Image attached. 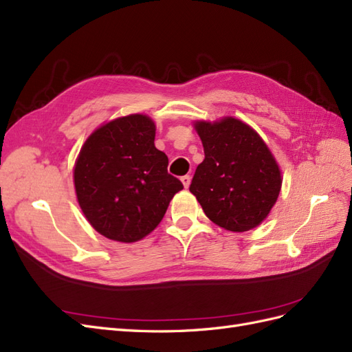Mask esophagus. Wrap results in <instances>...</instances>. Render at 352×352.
<instances>
[{
  "label": "esophagus",
  "mask_w": 352,
  "mask_h": 352,
  "mask_svg": "<svg viewBox=\"0 0 352 352\" xmlns=\"http://www.w3.org/2000/svg\"><path fill=\"white\" fill-rule=\"evenodd\" d=\"M180 182L184 184V186H185V188H188V186H189V184H191V177H189L188 175H185V176L180 177Z\"/></svg>",
  "instance_id": "obj_1"
}]
</instances>
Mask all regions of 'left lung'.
Returning <instances> with one entry per match:
<instances>
[{"label": "left lung", "mask_w": 352, "mask_h": 352, "mask_svg": "<svg viewBox=\"0 0 352 352\" xmlns=\"http://www.w3.org/2000/svg\"><path fill=\"white\" fill-rule=\"evenodd\" d=\"M194 127L204 160L189 191L216 225L232 232L253 230L278 198L283 180L277 161L258 133L240 120L197 121Z\"/></svg>", "instance_id": "8db88e82"}]
</instances>
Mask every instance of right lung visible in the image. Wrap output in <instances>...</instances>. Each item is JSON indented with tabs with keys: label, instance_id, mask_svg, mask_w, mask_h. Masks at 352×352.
Segmentation results:
<instances>
[{
	"label": "right lung",
	"instance_id": "obj_1",
	"mask_svg": "<svg viewBox=\"0 0 352 352\" xmlns=\"http://www.w3.org/2000/svg\"><path fill=\"white\" fill-rule=\"evenodd\" d=\"M155 124L144 113L112 120L84 142L74 167L78 204L103 236L135 243L153 232L170 199L184 189L154 145Z\"/></svg>",
	"mask_w": 352,
	"mask_h": 352
}]
</instances>
